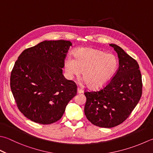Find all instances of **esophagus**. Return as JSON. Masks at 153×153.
Instances as JSON below:
<instances>
[{"label":"esophagus","instance_id":"1","mask_svg":"<svg viewBox=\"0 0 153 153\" xmlns=\"http://www.w3.org/2000/svg\"><path fill=\"white\" fill-rule=\"evenodd\" d=\"M77 93H78V94H82V93H83V90L81 88H77Z\"/></svg>","mask_w":153,"mask_h":153}]
</instances>
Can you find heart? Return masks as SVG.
Listing matches in <instances>:
<instances>
[{
  "label": "heart",
  "instance_id": "b5f03b06",
  "mask_svg": "<svg viewBox=\"0 0 153 153\" xmlns=\"http://www.w3.org/2000/svg\"><path fill=\"white\" fill-rule=\"evenodd\" d=\"M74 59L68 57L64 60V69L69 77H78L82 73L83 79L88 88L97 89L103 88L115 76L119 68V59L112 53L82 48L74 53Z\"/></svg>",
  "mask_w": 153,
  "mask_h": 153
}]
</instances>
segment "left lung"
Listing matches in <instances>:
<instances>
[{
	"label": "left lung",
	"instance_id": "8db88e82",
	"mask_svg": "<svg viewBox=\"0 0 153 153\" xmlns=\"http://www.w3.org/2000/svg\"><path fill=\"white\" fill-rule=\"evenodd\" d=\"M119 68L107 84L97 91H86L84 113L92 124L111 128L128 117L142 95V77L138 63L115 44Z\"/></svg>",
	"mask_w": 153,
	"mask_h": 153
}]
</instances>
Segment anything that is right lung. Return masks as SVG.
Masks as SVG:
<instances>
[{"label": "right lung", "mask_w": 153, "mask_h": 153, "mask_svg": "<svg viewBox=\"0 0 153 153\" xmlns=\"http://www.w3.org/2000/svg\"><path fill=\"white\" fill-rule=\"evenodd\" d=\"M71 43L53 40L39 43L21 53L10 74V88L16 105L26 118L48 125L61 119L77 94V85L62 74Z\"/></svg>", "instance_id": "right-lung-1"}]
</instances>
